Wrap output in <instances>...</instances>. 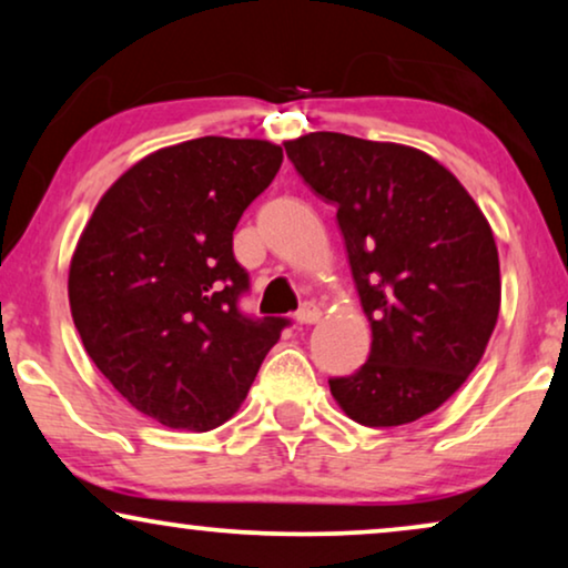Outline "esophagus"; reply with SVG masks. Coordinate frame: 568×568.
I'll use <instances>...</instances> for the list:
<instances>
[{
  "label": "esophagus",
  "mask_w": 568,
  "mask_h": 568,
  "mask_svg": "<svg viewBox=\"0 0 568 568\" xmlns=\"http://www.w3.org/2000/svg\"><path fill=\"white\" fill-rule=\"evenodd\" d=\"M294 321L300 325H313L321 321V307H317L315 302H305V305L297 310V315H294Z\"/></svg>",
  "instance_id": "1"
}]
</instances>
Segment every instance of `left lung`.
Returning <instances> with one entry per match:
<instances>
[{
	"mask_svg": "<svg viewBox=\"0 0 568 568\" xmlns=\"http://www.w3.org/2000/svg\"><path fill=\"white\" fill-rule=\"evenodd\" d=\"M284 150L338 209L372 328L369 359L328 379L333 398L364 426L432 414L476 369L499 317V253L484 212L414 146L313 131Z\"/></svg>",
	"mask_w": 568,
	"mask_h": 568,
	"instance_id": "obj_1",
	"label": "left lung"
}]
</instances>
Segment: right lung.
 <instances>
[{
	"mask_svg": "<svg viewBox=\"0 0 568 568\" xmlns=\"http://www.w3.org/2000/svg\"><path fill=\"white\" fill-rule=\"evenodd\" d=\"M282 146L201 136L126 170L98 201L69 266V307L95 367L136 410L209 432L251 390L290 325L251 317L232 232L282 168Z\"/></svg>",
	"mask_w": 568,
	"mask_h": 568,
	"instance_id": "1",
	"label": "right lung"
}]
</instances>
